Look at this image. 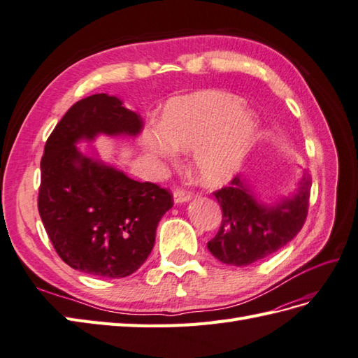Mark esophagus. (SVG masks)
<instances>
[{
	"label": "esophagus",
	"instance_id": "1",
	"mask_svg": "<svg viewBox=\"0 0 358 358\" xmlns=\"http://www.w3.org/2000/svg\"><path fill=\"white\" fill-rule=\"evenodd\" d=\"M192 199V194L187 192V190L185 189H176L173 190V201H176L177 204H181V203H187Z\"/></svg>",
	"mask_w": 358,
	"mask_h": 358
}]
</instances>
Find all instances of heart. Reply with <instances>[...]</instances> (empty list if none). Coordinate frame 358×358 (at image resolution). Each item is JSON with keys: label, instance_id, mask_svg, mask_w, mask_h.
<instances>
[{"label": "heart", "instance_id": "b5f03b06", "mask_svg": "<svg viewBox=\"0 0 358 358\" xmlns=\"http://www.w3.org/2000/svg\"><path fill=\"white\" fill-rule=\"evenodd\" d=\"M257 134L255 115L238 97L218 90H201L166 103L160 127L143 132V146L154 159L176 163L190 152L189 169L196 182L222 186L234 178L250 154Z\"/></svg>", "mask_w": 358, "mask_h": 358}]
</instances>
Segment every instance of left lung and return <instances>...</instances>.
<instances>
[{"label":"left lung","mask_w":358,"mask_h":358,"mask_svg":"<svg viewBox=\"0 0 358 358\" xmlns=\"http://www.w3.org/2000/svg\"><path fill=\"white\" fill-rule=\"evenodd\" d=\"M311 177L303 173L294 194L267 204L253 192L243 177H235L227 187L213 192L222 210L218 234L207 243L218 261L245 267L287 245L299 231L308 213Z\"/></svg>","instance_id":"left-lung-1"}]
</instances>
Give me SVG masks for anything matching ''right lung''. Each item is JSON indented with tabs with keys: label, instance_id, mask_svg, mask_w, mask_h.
Instances as JSON below:
<instances>
[{
	"label": "right lung",
	"instance_id": "add662e5",
	"mask_svg": "<svg viewBox=\"0 0 358 358\" xmlns=\"http://www.w3.org/2000/svg\"><path fill=\"white\" fill-rule=\"evenodd\" d=\"M143 120L105 93L74 103L50 134L41 160L38 209L56 253L71 268L127 278L151 253L155 230L173 206L154 182H140L79 151L99 134L137 137Z\"/></svg>",
	"mask_w": 358,
	"mask_h": 358
}]
</instances>
